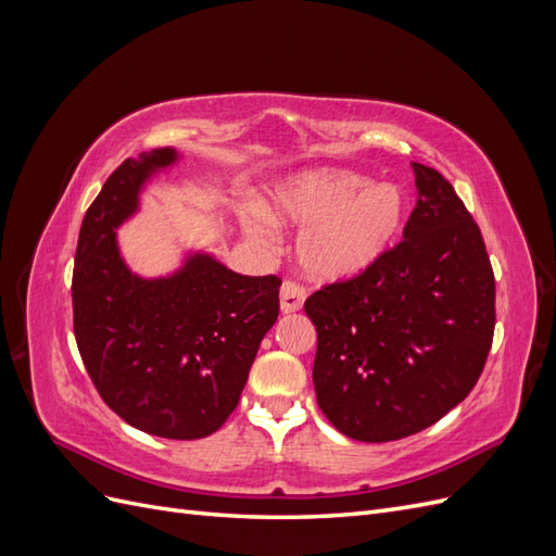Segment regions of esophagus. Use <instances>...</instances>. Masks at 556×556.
<instances>
[{"label":"esophagus","mask_w":556,"mask_h":556,"mask_svg":"<svg viewBox=\"0 0 556 556\" xmlns=\"http://www.w3.org/2000/svg\"><path fill=\"white\" fill-rule=\"evenodd\" d=\"M304 299H306V290L301 288L299 282L294 280H285L282 288H280V311L282 313H296L304 306Z\"/></svg>","instance_id":"1"}]
</instances>
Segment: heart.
I'll return each mask as SVG.
<instances>
[{
	"mask_svg": "<svg viewBox=\"0 0 556 556\" xmlns=\"http://www.w3.org/2000/svg\"><path fill=\"white\" fill-rule=\"evenodd\" d=\"M408 199L394 182H378L348 169H308L280 180L262 206L241 215L245 237L268 245L276 225L304 229L296 257L325 282L350 280L376 266L401 237Z\"/></svg>",
	"mask_w": 556,
	"mask_h": 556,
	"instance_id": "1",
	"label": "heart"
}]
</instances>
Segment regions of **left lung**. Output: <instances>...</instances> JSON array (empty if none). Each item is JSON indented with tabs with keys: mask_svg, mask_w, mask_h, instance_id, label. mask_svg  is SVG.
<instances>
[{
	"mask_svg": "<svg viewBox=\"0 0 556 556\" xmlns=\"http://www.w3.org/2000/svg\"><path fill=\"white\" fill-rule=\"evenodd\" d=\"M403 241L362 276L304 304L317 331V406L348 439L399 441L473 390L494 339V271L452 185L413 162Z\"/></svg>",
	"mask_w": 556,
	"mask_h": 556,
	"instance_id": "obj_1",
	"label": "left lung"
}]
</instances>
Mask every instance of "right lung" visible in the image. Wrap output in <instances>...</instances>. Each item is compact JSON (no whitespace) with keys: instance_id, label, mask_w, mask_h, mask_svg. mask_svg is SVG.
<instances>
[{"instance_id":"add662e5","label":"right lung","mask_w":556,"mask_h":556,"mask_svg":"<svg viewBox=\"0 0 556 556\" xmlns=\"http://www.w3.org/2000/svg\"><path fill=\"white\" fill-rule=\"evenodd\" d=\"M180 160L155 148L125 160L83 217L72 282L78 352L106 406L160 439L194 441L237 408L260 343L278 319L276 276L233 274L204 250L169 276L143 278L117 227L155 174Z\"/></svg>"}]
</instances>
